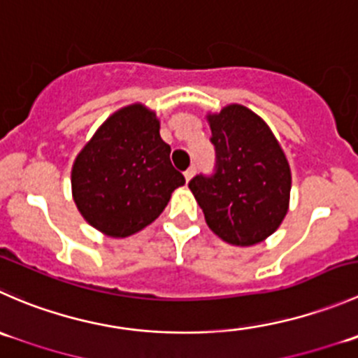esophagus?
I'll return each instance as SVG.
<instances>
[{
	"label": "esophagus",
	"mask_w": 358,
	"mask_h": 358,
	"mask_svg": "<svg viewBox=\"0 0 358 358\" xmlns=\"http://www.w3.org/2000/svg\"><path fill=\"white\" fill-rule=\"evenodd\" d=\"M183 176H185V182H190V178L194 176V168H189L185 173H183Z\"/></svg>",
	"instance_id": "34e87169"
}]
</instances>
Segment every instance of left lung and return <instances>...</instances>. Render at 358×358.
<instances>
[{"label":"left lung","mask_w":358,"mask_h":358,"mask_svg":"<svg viewBox=\"0 0 358 358\" xmlns=\"http://www.w3.org/2000/svg\"><path fill=\"white\" fill-rule=\"evenodd\" d=\"M217 150L213 176L190 180L208 227L234 246L264 241L282 225L290 204L292 173L273 131L243 105L208 113Z\"/></svg>","instance_id":"1"}]
</instances>
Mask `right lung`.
<instances>
[{"label": "right lung", "mask_w": 358, "mask_h": 358, "mask_svg": "<svg viewBox=\"0 0 358 358\" xmlns=\"http://www.w3.org/2000/svg\"><path fill=\"white\" fill-rule=\"evenodd\" d=\"M154 110L141 103L108 117L78 152L71 194L87 224L110 238H127L164 211L185 178L169 161Z\"/></svg>", "instance_id": "obj_1"}]
</instances>
